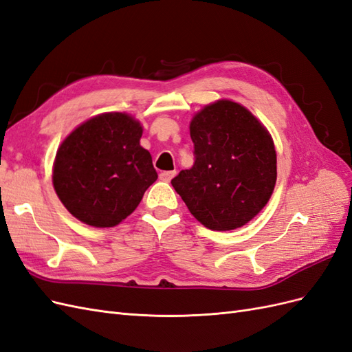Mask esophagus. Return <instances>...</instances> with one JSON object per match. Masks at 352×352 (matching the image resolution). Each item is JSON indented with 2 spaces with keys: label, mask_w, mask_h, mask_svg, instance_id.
Segmentation results:
<instances>
[{
  "label": "esophagus",
  "mask_w": 352,
  "mask_h": 352,
  "mask_svg": "<svg viewBox=\"0 0 352 352\" xmlns=\"http://www.w3.org/2000/svg\"><path fill=\"white\" fill-rule=\"evenodd\" d=\"M175 175H176L175 170H173V172H162V173H160V179H162L163 182H170V180L175 177Z\"/></svg>",
  "instance_id": "34e87169"
}]
</instances>
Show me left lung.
<instances>
[{
    "mask_svg": "<svg viewBox=\"0 0 352 352\" xmlns=\"http://www.w3.org/2000/svg\"><path fill=\"white\" fill-rule=\"evenodd\" d=\"M195 164L172 185L201 225L233 230L267 204L278 179L270 132L247 107L221 98L197 111L189 123Z\"/></svg>",
    "mask_w": 352,
    "mask_h": 352,
    "instance_id": "1",
    "label": "left lung"
}]
</instances>
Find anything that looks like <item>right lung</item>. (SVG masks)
Here are the masks:
<instances>
[{
	"label": "right lung",
	"instance_id": "obj_1",
	"mask_svg": "<svg viewBox=\"0 0 352 352\" xmlns=\"http://www.w3.org/2000/svg\"><path fill=\"white\" fill-rule=\"evenodd\" d=\"M142 124L120 111L85 120L63 140L52 186L73 217L94 228H113L140 206L157 180L148 150L141 146Z\"/></svg>",
	"mask_w": 352,
	"mask_h": 352
}]
</instances>
